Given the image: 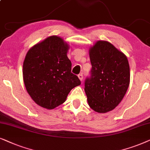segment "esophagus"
I'll return each mask as SVG.
<instances>
[{
    "label": "esophagus",
    "mask_w": 150,
    "mask_h": 150,
    "mask_svg": "<svg viewBox=\"0 0 150 150\" xmlns=\"http://www.w3.org/2000/svg\"><path fill=\"white\" fill-rule=\"evenodd\" d=\"M79 76V79L81 80V81H83V74H79V76Z\"/></svg>",
    "instance_id": "34e87169"
}]
</instances>
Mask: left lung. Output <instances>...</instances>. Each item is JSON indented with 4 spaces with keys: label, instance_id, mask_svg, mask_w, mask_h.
<instances>
[{
    "label": "left lung",
    "instance_id": "obj_1",
    "mask_svg": "<svg viewBox=\"0 0 150 150\" xmlns=\"http://www.w3.org/2000/svg\"><path fill=\"white\" fill-rule=\"evenodd\" d=\"M91 76L85 83L89 106L105 113L122 102L130 84V66L122 52L107 41H97L89 50Z\"/></svg>",
    "mask_w": 150,
    "mask_h": 150
}]
</instances>
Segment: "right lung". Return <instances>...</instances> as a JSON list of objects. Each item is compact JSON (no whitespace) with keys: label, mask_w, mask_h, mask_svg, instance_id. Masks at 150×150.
I'll list each match as a JSON object with an SVG mask.
<instances>
[{"label":"right lung","mask_w":150,"mask_h":150,"mask_svg":"<svg viewBox=\"0 0 150 150\" xmlns=\"http://www.w3.org/2000/svg\"><path fill=\"white\" fill-rule=\"evenodd\" d=\"M69 45L57 35L50 36L30 48L23 63L26 89L37 104L53 109L63 104L73 88L81 85L71 72L67 56Z\"/></svg>","instance_id":"1"}]
</instances>
